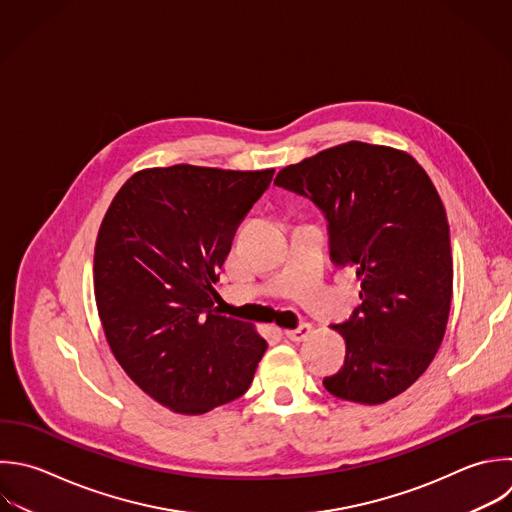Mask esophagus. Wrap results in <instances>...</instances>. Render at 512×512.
Returning <instances> with one entry per match:
<instances>
[{
    "label": "esophagus",
    "mask_w": 512,
    "mask_h": 512,
    "mask_svg": "<svg viewBox=\"0 0 512 512\" xmlns=\"http://www.w3.org/2000/svg\"><path fill=\"white\" fill-rule=\"evenodd\" d=\"M312 332V326L308 324V322H304V324H300L298 328H292V330H286L284 334H286V338L288 340H292V342H302V340H306L308 338V334Z\"/></svg>",
    "instance_id": "34e87169"
}]
</instances>
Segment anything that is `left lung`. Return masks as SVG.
<instances>
[{
	"mask_svg": "<svg viewBox=\"0 0 512 512\" xmlns=\"http://www.w3.org/2000/svg\"><path fill=\"white\" fill-rule=\"evenodd\" d=\"M328 222L330 258L360 278V304L334 328L344 366L324 378L336 398L382 404L432 362L452 300L450 232L442 200L406 152L348 142L278 172Z\"/></svg>",
	"mask_w": 512,
	"mask_h": 512,
	"instance_id": "left-lung-1",
	"label": "left lung"
}]
</instances>
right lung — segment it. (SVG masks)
Returning <instances> with one entry per match:
<instances>
[{"label": "right lung", "mask_w": 512, "mask_h": 512, "mask_svg": "<svg viewBox=\"0 0 512 512\" xmlns=\"http://www.w3.org/2000/svg\"><path fill=\"white\" fill-rule=\"evenodd\" d=\"M274 170L178 164L134 174L96 240L94 290L106 340L156 402L204 414L240 398L266 352L252 324L214 312L238 224Z\"/></svg>", "instance_id": "add662e5"}]
</instances>
